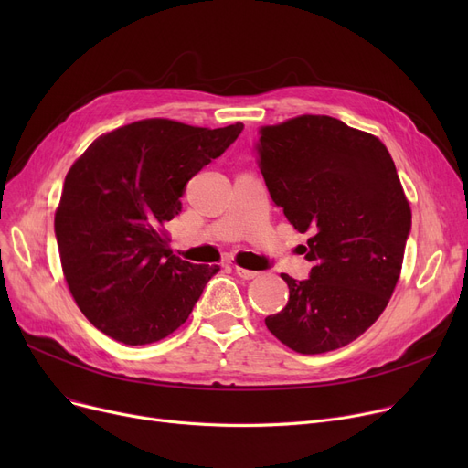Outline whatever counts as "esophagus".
Listing matches in <instances>:
<instances>
[{
    "instance_id": "34e87169",
    "label": "esophagus",
    "mask_w": 468,
    "mask_h": 468,
    "mask_svg": "<svg viewBox=\"0 0 468 468\" xmlns=\"http://www.w3.org/2000/svg\"><path fill=\"white\" fill-rule=\"evenodd\" d=\"M235 273H237L240 279H244V281L256 279V277L260 275L258 271H250V269H244V267H240V265H235Z\"/></svg>"
}]
</instances>
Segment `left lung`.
Returning <instances> with one entry per match:
<instances>
[{"mask_svg": "<svg viewBox=\"0 0 468 468\" xmlns=\"http://www.w3.org/2000/svg\"><path fill=\"white\" fill-rule=\"evenodd\" d=\"M258 166L293 229L309 233L311 277L290 288L265 326L286 347L321 355L355 341L400 279L411 208L385 144L328 115L258 131Z\"/></svg>", "mask_w": 468, "mask_h": 468, "instance_id": "1", "label": "left lung"}]
</instances>
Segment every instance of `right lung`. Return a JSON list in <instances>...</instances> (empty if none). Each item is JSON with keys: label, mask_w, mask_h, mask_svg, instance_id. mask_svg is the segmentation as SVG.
<instances>
[{"label": "right lung", "mask_w": 468, "mask_h": 468, "mask_svg": "<svg viewBox=\"0 0 468 468\" xmlns=\"http://www.w3.org/2000/svg\"><path fill=\"white\" fill-rule=\"evenodd\" d=\"M154 117L98 136L68 170L55 212L62 273L87 321L125 346L178 330L219 267L168 249L186 184L237 140Z\"/></svg>", "instance_id": "obj_1"}]
</instances>
